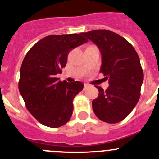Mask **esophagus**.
Segmentation results:
<instances>
[{
	"mask_svg": "<svg viewBox=\"0 0 159 159\" xmlns=\"http://www.w3.org/2000/svg\"><path fill=\"white\" fill-rule=\"evenodd\" d=\"M89 87V84H84V90H86Z\"/></svg>",
	"mask_w": 159,
	"mask_h": 159,
	"instance_id": "obj_1",
	"label": "esophagus"
}]
</instances>
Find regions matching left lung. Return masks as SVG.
I'll return each mask as SVG.
<instances>
[{"mask_svg":"<svg viewBox=\"0 0 159 159\" xmlns=\"http://www.w3.org/2000/svg\"><path fill=\"white\" fill-rule=\"evenodd\" d=\"M100 50V72L108 80L104 90L95 86L99 94L92 101L96 116L107 123H118L131 113L140 98L144 79L140 59L133 46L118 34L108 30L81 33Z\"/></svg>","mask_w":159,"mask_h":159,"instance_id":"8db88e82","label":"left lung"}]
</instances>
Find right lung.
<instances>
[{
	"mask_svg": "<svg viewBox=\"0 0 159 159\" xmlns=\"http://www.w3.org/2000/svg\"><path fill=\"white\" fill-rule=\"evenodd\" d=\"M88 42L78 34L49 35L27 53L20 70L18 89L29 112L44 125L58 128L70 120L73 99L82 91L81 81H61V73L72 49Z\"/></svg>",
	"mask_w": 159,
	"mask_h": 159,
	"instance_id": "obj_1",
	"label": "right lung"
}]
</instances>
